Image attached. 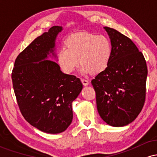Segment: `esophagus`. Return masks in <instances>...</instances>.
Instances as JSON below:
<instances>
[{
  "label": "esophagus",
  "mask_w": 157,
  "mask_h": 157,
  "mask_svg": "<svg viewBox=\"0 0 157 157\" xmlns=\"http://www.w3.org/2000/svg\"><path fill=\"white\" fill-rule=\"evenodd\" d=\"M81 82H82V83L83 84V86H86L89 84V80H86V79H81Z\"/></svg>",
  "instance_id": "1"
}]
</instances>
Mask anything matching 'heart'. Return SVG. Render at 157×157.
<instances>
[{
  "label": "heart",
  "mask_w": 157,
  "mask_h": 157,
  "mask_svg": "<svg viewBox=\"0 0 157 157\" xmlns=\"http://www.w3.org/2000/svg\"><path fill=\"white\" fill-rule=\"evenodd\" d=\"M65 44L66 48L57 53V63L66 74L75 71L79 60L82 73H101L109 66L112 57V44L103 35L77 32L68 36Z\"/></svg>",
  "instance_id": "obj_1"
}]
</instances>
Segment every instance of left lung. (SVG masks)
Masks as SVG:
<instances>
[{
    "label": "left lung",
    "instance_id": "left-lung-1",
    "mask_svg": "<svg viewBox=\"0 0 157 157\" xmlns=\"http://www.w3.org/2000/svg\"><path fill=\"white\" fill-rule=\"evenodd\" d=\"M104 29L112 44V57L91 84L100 117L108 125L122 127L137 117L145 103L147 65L130 38L114 29Z\"/></svg>",
    "mask_w": 157,
    "mask_h": 157
}]
</instances>
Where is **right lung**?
I'll return each mask as SVG.
<instances>
[{
	"label": "right lung",
	"mask_w": 157,
	"mask_h": 157,
	"mask_svg": "<svg viewBox=\"0 0 157 157\" xmlns=\"http://www.w3.org/2000/svg\"><path fill=\"white\" fill-rule=\"evenodd\" d=\"M62 26H52L19 54L12 73L19 109L29 124L43 132L59 134L71 125L72 102L82 89L80 80L62 72L55 61V41Z\"/></svg>",
	"instance_id": "1"
}]
</instances>
